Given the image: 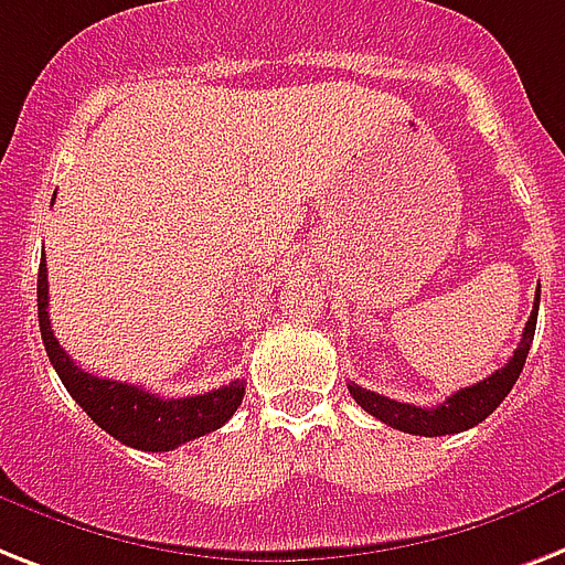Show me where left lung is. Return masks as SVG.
<instances>
[{
  "instance_id": "8db88e82",
  "label": "left lung",
  "mask_w": 565,
  "mask_h": 565,
  "mask_svg": "<svg viewBox=\"0 0 565 565\" xmlns=\"http://www.w3.org/2000/svg\"><path fill=\"white\" fill-rule=\"evenodd\" d=\"M536 310H540V290H536L534 310H531L525 330H522L520 345H516L511 360H508L499 371H493L490 377L476 383V386H467L461 388V392L449 394L447 401L433 406V409L415 406V403L392 401V397H383V394L356 386V383H348V392L354 394V401L360 403L362 409L369 412V415H374L377 420L388 424L392 429H401V433L424 435V438L465 433V429H470V426L481 424L490 412L497 409L499 403L505 401L508 392H511L513 383H516V377L522 374L525 356H529L531 342H534Z\"/></svg>"
}]
</instances>
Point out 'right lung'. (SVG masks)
Instances as JSON below:
<instances>
[{
    "label": "right lung",
    "instance_id": "1",
    "mask_svg": "<svg viewBox=\"0 0 565 565\" xmlns=\"http://www.w3.org/2000/svg\"><path fill=\"white\" fill-rule=\"evenodd\" d=\"M36 316H40L45 354L52 360L66 392L104 433H109L127 447L145 449V452H168V449L182 447L185 441H194L200 435L220 429L241 406L243 392H246L243 380L214 388V392L194 394V397H168L164 401L159 394H150L130 383L98 377V374H89L75 365L54 339L52 319H49L45 258L40 260V275H36Z\"/></svg>",
    "mask_w": 565,
    "mask_h": 565
}]
</instances>
